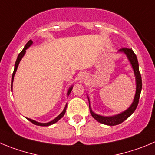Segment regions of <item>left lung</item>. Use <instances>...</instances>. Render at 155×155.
Instances as JSON below:
<instances>
[{
  "mask_svg": "<svg viewBox=\"0 0 155 155\" xmlns=\"http://www.w3.org/2000/svg\"><path fill=\"white\" fill-rule=\"evenodd\" d=\"M119 52H122V53L125 54L127 56V59L130 61V64L132 66L133 70H134V76H135V80H136V93L135 96H134V101H133L131 105L125 110L124 111L121 112L120 114H116L114 116H101L97 114H95L94 112L92 111L91 107L90 106V100H89L88 97V101H89V108H90L91 114L92 117L97 120L98 122L104 124H107V125L114 126L117 125V124H120L123 121L126 120L128 117H130L131 114L134 112L135 109L137 108V104H138L139 101V97H140V91H141V88H142V81H141V76H140V71H139V65L138 61H137V58L135 54L134 53L132 49L127 48H123L118 51Z\"/></svg>",
  "mask_w": 155,
  "mask_h": 155,
  "instance_id": "1",
  "label": "left lung"
}]
</instances>
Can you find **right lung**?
Wrapping results in <instances>:
<instances>
[{"mask_svg":"<svg viewBox=\"0 0 155 155\" xmlns=\"http://www.w3.org/2000/svg\"><path fill=\"white\" fill-rule=\"evenodd\" d=\"M33 44V41H31V40H30L28 42V43L26 44V45L25 46V48H24V49L21 51V53L18 54V58H17V61L16 62H15V70H14V72H13V74H12V78H11V90H12V84H13V81H14V78H15V73H16L17 71V69H18V65H19V63L20 61H21V60L22 59V58L24 57V55L25 54V53H26V50L28 49V48H29L30 46H31V45ZM72 88H73V86H71V87H70V88L68 89V96L69 94H70V93L72 91ZM66 108H67V104L66 106H65L64 109L63 110V111L61 112V113L59 114V115L58 116V117H56V118L54 119L53 120H51V121L50 122H48V123H40V122H38V121H35V120H32V119H30V118H27L28 120H30V121L31 122V123H33L34 124H35V125H38V126H50L51 125V124H54V123H56L57 121H58V120H60L61 118L62 117H63L64 115L65 112H66Z\"/></svg>","mask_w":155,"mask_h":155,"instance_id":"obj_1","label":"right lung"}]
</instances>
